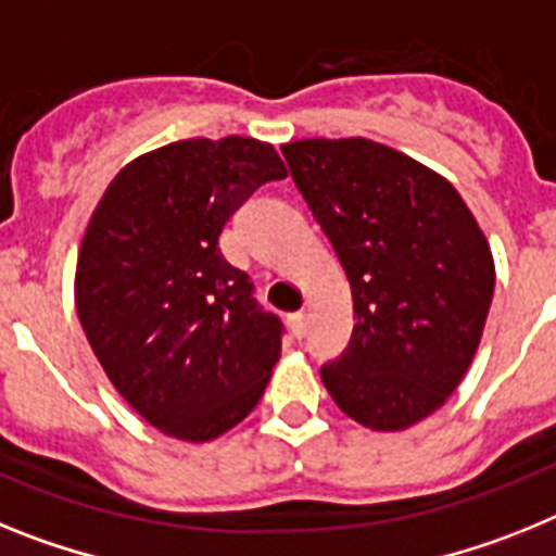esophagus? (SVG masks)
<instances>
[{
    "label": "esophagus",
    "instance_id": "1",
    "mask_svg": "<svg viewBox=\"0 0 556 556\" xmlns=\"http://www.w3.org/2000/svg\"><path fill=\"white\" fill-rule=\"evenodd\" d=\"M288 325H291V332L296 338H302L305 336V330H307V313H291V316H288Z\"/></svg>",
    "mask_w": 556,
    "mask_h": 556
}]
</instances>
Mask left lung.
<instances>
[{
    "label": "left lung",
    "mask_w": 556,
    "mask_h": 556,
    "mask_svg": "<svg viewBox=\"0 0 556 556\" xmlns=\"http://www.w3.org/2000/svg\"><path fill=\"white\" fill-rule=\"evenodd\" d=\"M352 291L350 346L321 366L336 405L369 431H405L445 405L481 344L495 263L445 176L364 137L282 144Z\"/></svg>",
    "instance_id": "8db88e82"
}]
</instances>
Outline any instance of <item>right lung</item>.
Segmentation results:
<instances>
[{
	"mask_svg": "<svg viewBox=\"0 0 556 556\" xmlns=\"http://www.w3.org/2000/svg\"><path fill=\"white\" fill-rule=\"evenodd\" d=\"M285 176L260 139H181L125 164L91 212L77 318L111 386L164 437L218 439L271 380L282 327L218 238L251 192Z\"/></svg>",
	"mask_w": 556,
	"mask_h": 556,
	"instance_id": "right-lung-1",
	"label": "right lung"
}]
</instances>
